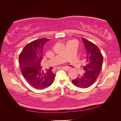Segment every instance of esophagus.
I'll return each instance as SVG.
<instances>
[{
	"mask_svg": "<svg viewBox=\"0 0 121 121\" xmlns=\"http://www.w3.org/2000/svg\"><path fill=\"white\" fill-rule=\"evenodd\" d=\"M61 68H62V69H64V70H68L69 69V67H61Z\"/></svg>",
	"mask_w": 121,
	"mask_h": 121,
	"instance_id": "esophagus-1",
	"label": "esophagus"
}]
</instances>
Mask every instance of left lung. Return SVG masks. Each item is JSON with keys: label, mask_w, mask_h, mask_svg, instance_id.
<instances>
[{"label": "left lung", "mask_w": 121, "mask_h": 121, "mask_svg": "<svg viewBox=\"0 0 121 121\" xmlns=\"http://www.w3.org/2000/svg\"><path fill=\"white\" fill-rule=\"evenodd\" d=\"M86 50V65L83 67L85 73L72 81L78 87L87 88L95 83L101 70L103 56L99 48L93 43L82 38Z\"/></svg>", "instance_id": "obj_1"}]
</instances>
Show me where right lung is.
Segmentation results:
<instances>
[{
  "label": "right lung",
  "instance_id": "add662e5",
  "mask_svg": "<svg viewBox=\"0 0 121 121\" xmlns=\"http://www.w3.org/2000/svg\"><path fill=\"white\" fill-rule=\"evenodd\" d=\"M50 39L42 38L32 41L24 47L19 56L21 71L29 84L36 89L42 90L52 84L55 73L52 69L44 71L40 66L44 44Z\"/></svg>",
  "mask_w": 121,
  "mask_h": 121
}]
</instances>
